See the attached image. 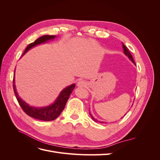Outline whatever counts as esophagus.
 Instances as JSON below:
<instances>
[{"mask_svg": "<svg viewBox=\"0 0 160 160\" xmlns=\"http://www.w3.org/2000/svg\"><path fill=\"white\" fill-rule=\"evenodd\" d=\"M85 85H86V82L83 80H80L78 81V83H77V86L79 87H83Z\"/></svg>", "mask_w": 160, "mask_h": 160, "instance_id": "1", "label": "esophagus"}]
</instances>
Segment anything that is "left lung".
<instances>
[{
    "instance_id": "1",
    "label": "left lung",
    "mask_w": 160,
    "mask_h": 160,
    "mask_svg": "<svg viewBox=\"0 0 160 160\" xmlns=\"http://www.w3.org/2000/svg\"><path fill=\"white\" fill-rule=\"evenodd\" d=\"M122 47H123V51H124V53L125 54V55L128 56V57L129 58V59H130L131 61H132L134 64H135V61H134V60H133V58L132 55H131V53H130V52L129 51V49H128V47H127L126 46H125V45L123 44V43H122ZM90 115H91V118L93 119L95 122H99V121L97 120L95 118H94L93 116H92L91 113H90ZM100 123H103V122H100Z\"/></svg>"
}]
</instances>
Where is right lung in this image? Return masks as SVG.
<instances>
[{
  "label": "right lung",
  "instance_id": "add662e5",
  "mask_svg": "<svg viewBox=\"0 0 160 160\" xmlns=\"http://www.w3.org/2000/svg\"><path fill=\"white\" fill-rule=\"evenodd\" d=\"M54 38H55V35H43L37 38L36 41H35L31 43V44L27 46L25 52H23V54H25V52H27L31 49V48L36 46L37 45L41 44V43L42 42H45L47 41L53 39ZM14 76L13 77L14 92V94H15L18 102L19 105H20L21 108L22 109V110L24 111V112L28 116H30V117L42 121H46V122L52 121L59 117L62 110L64 109L67 101L69 98L71 93H72V91H73L75 87V84H72L64 89L61 92V93L59 94L58 98L55 101V102L54 103H52V105L48 106V107L33 108L28 105L26 102H25V101H22L20 98H19L18 93H17L15 85H14Z\"/></svg>",
  "mask_w": 160,
  "mask_h": 160
}]
</instances>
